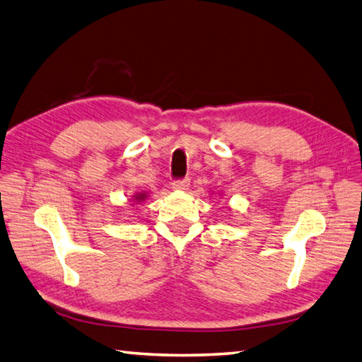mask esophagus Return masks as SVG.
<instances>
[{
    "instance_id": "1",
    "label": "esophagus",
    "mask_w": 362,
    "mask_h": 362,
    "mask_svg": "<svg viewBox=\"0 0 362 362\" xmlns=\"http://www.w3.org/2000/svg\"><path fill=\"white\" fill-rule=\"evenodd\" d=\"M189 184H190V181L187 178L186 180H178V181H173L172 187L175 190H186L189 187Z\"/></svg>"
}]
</instances>
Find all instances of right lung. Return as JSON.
Instances as JSON below:
<instances>
[{
	"instance_id": "add662e5",
	"label": "right lung",
	"mask_w": 362,
	"mask_h": 362,
	"mask_svg": "<svg viewBox=\"0 0 362 362\" xmlns=\"http://www.w3.org/2000/svg\"><path fill=\"white\" fill-rule=\"evenodd\" d=\"M146 197H148V194H146V192H139V194H136V195H132V204H140L142 202H145L146 200Z\"/></svg>"
}]
</instances>
